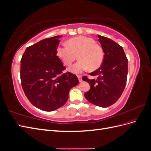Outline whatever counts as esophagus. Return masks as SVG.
<instances>
[{
  "instance_id": "esophagus-1",
  "label": "esophagus",
  "mask_w": 151,
  "mask_h": 151,
  "mask_svg": "<svg viewBox=\"0 0 151 151\" xmlns=\"http://www.w3.org/2000/svg\"><path fill=\"white\" fill-rule=\"evenodd\" d=\"M77 77H78V79H79V81L80 82V83H81V82L83 81V79H82L81 76H77Z\"/></svg>"
}]
</instances>
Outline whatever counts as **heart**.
<instances>
[{
	"label": "heart",
	"instance_id": "heart-1",
	"mask_svg": "<svg viewBox=\"0 0 151 151\" xmlns=\"http://www.w3.org/2000/svg\"><path fill=\"white\" fill-rule=\"evenodd\" d=\"M66 44L57 47V55L66 65H70L77 55L79 60L68 68L71 72L79 74L89 68L91 70H94L101 65L104 58L103 50L96 44L93 39L78 36L68 40Z\"/></svg>",
	"mask_w": 151,
	"mask_h": 151
}]
</instances>
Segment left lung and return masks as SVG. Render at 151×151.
I'll return each mask as SVG.
<instances>
[{
    "mask_svg": "<svg viewBox=\"0 0 151 151\" xmlns=\"http://www.w3.org/2000/svg\"><path fill=\"white\" fill-rule=\"evenodd\" d=\"M104 58L101 66L90 73L97 79L84 81L90 84V89L84 94L88 101L96 106L106 108L120 98L127 83L128 60L123 48L112 40L98 35Z\"/></svg>",
    "mask_w": 151,
    "mask_h": 151,
    "instance_id": "left-lung-1",
    "label": "left lung"
}]
</instances>
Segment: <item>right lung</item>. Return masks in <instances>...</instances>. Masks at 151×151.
<instances>
[{
    "instance_id": "add662e5",
    "label": "right lung",
    "mask_w": 151,
    "mask_h": 151,
    "mask_svg": "<svg viewBox=\"0 0 151 151\" xmlns=\"http://www.w3.org/2000/svg\"><path fill=\"white\" fill-rule=\"evenodd\" d=\"M60 37L44 39L28 47L21 60V81L24 94L35 107L45 111L64 105L70 89L79 84L76 75L62 74L65 68L57 55Z\"/></svg>"
}]
</instances>
